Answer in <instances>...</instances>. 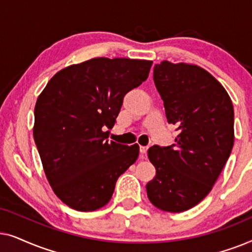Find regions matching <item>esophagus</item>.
Masks as SVG:
<instances>
[{"label":"esophagus","instance_id":"1","mask_svg":"<svg viewBox=\"0 0 252 252\" xmlns=\"http://www.w3.org/2000/svg\"><path fill=\"white\" fill-rule=\"evenodd\" d=\"M147 151H148V148L147 147H140V156L141 158H146V155H147Z\"/></svg>","mask_w":252,"mask_h":252}]
</instances>
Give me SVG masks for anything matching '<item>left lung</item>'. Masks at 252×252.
Listing matches in <instances>:
<instances>
[{"instance_id":"left-lung-1","label":"left lung","mask_w":252,"mask_h":252,"mask_svg":"<svg viewBox=\"0 0 252 252\" xmlns=\"http://www.w3.org/2000/svg\"><path fill=\"white\" fill-rule=\"evenodd\" d=\"M154 82L179 135L172 146L148 150L156 177L147 184V194L156 208L178 213L211 191L228 160L233 103L220 82L196 65L161 62L154 67Z\"/></svg>"}]
</instances>
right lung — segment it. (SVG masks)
<instances>
[{"mask_svg": "<svg viewBox=\"0 0 252 252\" xmlns=\"http://www.w3.org/2000/svg\"><path fill=\"white\" fill-rule=\"evenodd\" d=\"M151 61L99 57L61 70L34 109L33 135L57 197L77 211H95L112 197L139 146L109 142L127 93L147 80Z\"/></svg>", "mask_w": 252, "mask_h": 252, "instance_id": "add662e5", "label": "right lung"}]
</instances>
